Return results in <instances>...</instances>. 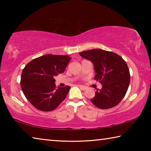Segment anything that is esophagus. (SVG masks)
<instances>
[{
  "label": "esophagus",
  "mask_w": 151,
  "mask_h": 151,
  "mask_svg": "<svg viewBox=\"0 0 151 151\" xmlns=\"http://www.w3.org/2000/svg\"><path fill=\"white\" fill-rule=\"evenodd\" d=\"M78 86L79 87H80L82 90H83V91H85V90H86V86H83V85H78Z\"/></svg>",
  "instance_id": "1"
}]
</instances>
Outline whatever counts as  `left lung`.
I'll return each instance as SVG.
<instances>
[{
    "instance_id": "left-lung-1",
    "label": "left lung",
    "mask_w": 151,
    "mask_h": 151,
    "mask_svg": "<svg viewBox=\"0 0 151 151\" xmlns=\"http://www.w3.org/2000/svg\"><path fill=\"white\" fill-rule=\"evenodd\" d=\"M79 55L93 63L94 79L102 85L91 100L92 103L101 109L119 104L127 93L131 78L125 60L116 53L102 49L83 51Z\"/></svg>"
}]
</instances>
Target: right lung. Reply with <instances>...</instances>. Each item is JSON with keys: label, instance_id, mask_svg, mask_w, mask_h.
I'll list each match as a JSON object with an SVG mask.
<instances>
[{"label": "right lung", "instance_id": "add662e5", "mask_svg": "<svg viewBox=\"0 0 151 151\" xmlns=\"http://www.w3.org/2000/svg\"><path fill=\"white\" fill-rule=\"evenodd\" d=\"M70 60L68 55H46L33 59L22 70V91L36 109L52 111L65 100L70 87L57 88L55 77L65 71Z\"/></svg>", "mask_w": 151, "mask_h": 151}]
</instances>
